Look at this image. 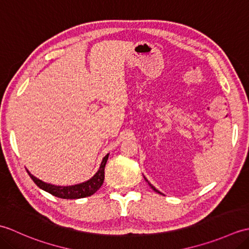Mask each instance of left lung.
Masks as SVG:
<instances>
[{"label":"left lung","instance_id":"obj_1","mask_svg":"<svg viewBox=\"0 0 249 249\" xmlns=\"http://www.w3.org/2000/svg\"><path fill=\"white\" fill-rule=\"evenodd\" d=\"M144 179H145V181H146V182H147V183H149V185H150V186H151V188H152V189H153V190H154V192H156V193H158V194H161V193H160V190H157V189H156V188H155V187H154V186H153V185H152V184H151V183H150V182H149V181H147V179H146V178H144Z\"/></svg>","mask_w":249,"mask_h":249}]
</instances>
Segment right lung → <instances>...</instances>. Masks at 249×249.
Segmentation results:
<instances>
[{"mask_svg":"<svg viewBox=\"0 0 249 249\" xmlns=\"http://www.w3.org/2000/svg\"><path fill=\"white\" fill-rule=\"evenodd\" d=\"M108 157H109V154H107L103 158L99 169L91 178L80 184L71 185V186H56V185L48 184L34 177L33 174L30 173L29 170L26 171H28L29 176L31 177L32 179H33V182L37 185V186L45 190V192L62 199H80V198L89 197V196H92L93 194L96 193L100 187H102L105 179V166L106 163H107Z\"/></svg>","mask_w":249,"mask_h":249,"instance_id":"add662e5","label":"right lung"}]
</instances>
